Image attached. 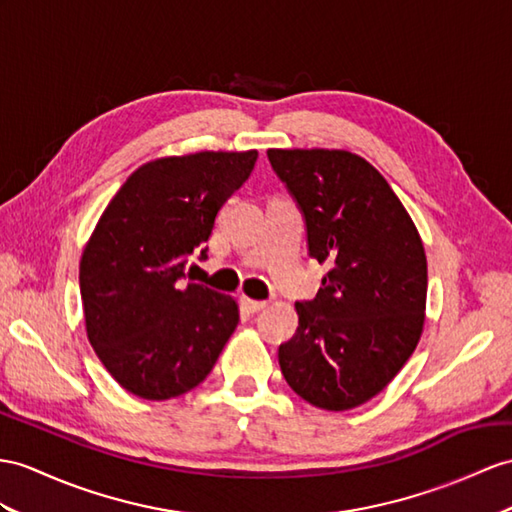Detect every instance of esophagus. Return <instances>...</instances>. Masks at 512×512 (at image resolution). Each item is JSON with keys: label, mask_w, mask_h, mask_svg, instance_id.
<instances>
[{"label": "esophagus", "mask_w": 512, "mask_h": 512, "mask_svg": "<svg viewBox=\"0 0 512 512\" xmlns=\"http://www.w3.org/2000/svg\"><path fill=\"white\" fill-rule=\"evenodd\" d=\"M239 302H241V308L247 310V313H260V310L267 308V302H260V299H252L247 295H241Z\"/></svg>", "instance_id": "esophagus-1"}]
</instances>
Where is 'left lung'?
<instances>
[{
	"instance_id": "8db88e82",
	"label": "left lung",
	"mask_w": 512,
	"mask_h": 512,
	"mask_svg": "<svg viewBox=\"0 0 512 512\" xmlns=\"http://www.w3.org/2000/svg\"><path fill=\"white\" fill-rule=\"evenodd\" d=\"M306 221L308 254L330 271L278 360L291 389L323 410L376 397L400 371L426 321L421 236L382 173L345 149H267Z\"/></svg>"
}]
</instances>
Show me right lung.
Listing matches in <instances>:
<instances>
[{
    "label": "right lung",
    "instance_id": "right-lung-1",
    "mask_svg": "<svg viewBox=\"0 0 512 512\" xmlns=\"http://www.w3.org/2000/svg\"><path fill=\"white\" fill-rule=\"evenodd\" d=\"M258 152H197L145 162L123 182L86 243L80 295L86 336L123 389L171 400L204 382L228 343L239 304L180 282L206 258L215 217Z\"/></svg>",
    "mask_w": 512,
    "mask_h": 512
}]
</instances>
